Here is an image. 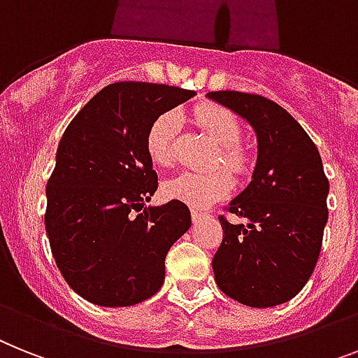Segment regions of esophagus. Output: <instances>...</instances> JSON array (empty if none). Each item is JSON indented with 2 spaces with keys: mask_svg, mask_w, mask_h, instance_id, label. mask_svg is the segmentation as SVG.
<instances>
[{
  "mask_svg": "<svg viewBox=\"0 0 358 358\" xmlns=\"http://www.w3.org/2000/svg\"><path fill=\"white\" fill-rule=\"evenodd\" d=\"M206 212H201V210H196V208H194V210H192V221H194V223H197V221H201L203 220V217H206Z\"/></svg>",
  "mask_w": 358,
  "mask_h": 358,
  "instance_id": "1",
  "label": "esophagus"
}]
</instances>
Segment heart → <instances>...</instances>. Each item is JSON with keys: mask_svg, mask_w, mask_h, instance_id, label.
<instances>
[{"mask_svg": "<svg viewBox=\"0 0 358 358\" xmlns=\"http://www.w3.org/2000/svg\"><path fill=\"white\" fill-rule=\"evenodd\" d=\"M194 120L214 141L215 152L212 153L210 166L223 164L230 172L243 173L249 168V153L241 144V126L234 113L214 104H203L194 109ZM181 119L176 111L159 115L146 131V152L153 164L172 166L176 161V141ZM225 168H212L208 172H181L162 185L164 196L177 199L194 208H205L221 197L232 186V177Z\"/></svg>", "mask_w": 358, "mask_h": 358, "instance_id": "b5f03b06", "label": "heart"}]
</instances>
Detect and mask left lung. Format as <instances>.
Segmentation results:
<instances>
[{"mask_svg":"<svg viewBox=\"0 0 358 358\" xmlns=\"http://www.w3.org/2000/svg\"><path fill=\"white\" fill-rule=\"evenodd\" d=\"M258 135L250 185L220 215L223 241L212 268L217 287L236 302L273 307L302 291L317 267L327 223V181L320 153L306 129L273 100L239 91H212Z\"/></svg>","mask_w":358,"mask_h":358,"instance_id":"obj_1","label":"left lung"}]
</instances>
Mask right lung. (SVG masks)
Returning a JSON list of instances; mask_svg holds the SVG:
<instances>
[{"label": "right lung", "mask_w": 358, "mask_h": 358, "mask_svg": "<svg viewBox=\"0 0 358 358\" xmlns=\"http://www.w3.org/2000/svg\"><path fill=\"white\" fill-rule=\"evenodd\" d=\"M194 94L173 85L115 82L62 135L45 188V230L56 267L87 302L133 306L161 289L168 250L192 220L177 199L141 212L159 186L146 131Z\"/></svg>", "instance_id": "obj_1"}]
</instances>
